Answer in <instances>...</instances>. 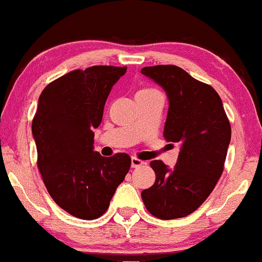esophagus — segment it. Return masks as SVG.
Returning <instances> with one entry per match:
<instances>
[{
	"label": "esophagus",
	"instance_id": "obj_1",
	"mask_svg": "<svg viewBox=\"0 0 262 262\" xmlns=\"http://www.w3.org/2000/svg\"><path fill=\"white\" fill-rule=\"evenodd\" d=\"M141 164H144V162L141 161V159L136 158V157H133V158H131V166H133L134 168H135V167H140Z\"/></svg>",
	"mask_w": 262,
	"mask_h": 262
}]
</instances>
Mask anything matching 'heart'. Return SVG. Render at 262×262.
<instances>
[{"instance_id": "heart-1", "label": "heart", "mask_w": 262, "mask_h": 262, "mask_svg": "<svg viewBox=\"0 0 262 262\" xmlns=\"http://www.w3.org/2000/svg\"><path fill=\"white\" fill-rule=\"evenodd\" d=\"M150 90H153V89H144V90H141V91H150Z\"/></svg>"}]
</instances>
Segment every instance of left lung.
Here are the masks:
<instances>
[{
    "label": "left lung",
    "mask_w": 262,
    "mask_h": 262,
    "mask_svg": "<svg viewBox=\"0 0 262 262\" xmlns=\"http://www.w3.org/2000/svg\"><path fill=\"white\" fill-rule=\"evenodd\" d=\"M144 76L163 87L168 113L163 135L180 145L172 170L151 161L156 183L141 191L146 210L162 220L185 217L203 203L224 171L231 138L223 101L206 84L176 66L145 67Z\"/></svg>",
    "instance_id": "left-lung-1"
}]
</instances>
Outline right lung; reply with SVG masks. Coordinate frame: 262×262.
<instances>
[{
	"mask_svg": "<svg viewBox=\"0 0 262 262\" xmlns=\"http://www.w3.org/2000/svg\"><path fill=\"white\" fill-rule=\"evenodd\" d=\"M126 67L76 69L47 84L32 122L37 166L59 207L82 220L108 210L116 189L131 166L126 153L103 157L94 150V128L105 101Z\"/></svg>",
	"mask_w": 262,
	"mask_h": 262,
	"instance_id": "obj_1",
	"label": "right lung"
}]
</instances>
